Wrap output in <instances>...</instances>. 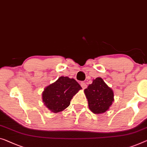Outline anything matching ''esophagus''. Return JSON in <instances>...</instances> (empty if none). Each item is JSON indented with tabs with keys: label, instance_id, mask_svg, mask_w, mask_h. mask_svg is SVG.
Segmentation results:
<instances>
[{
	"label": "esophagus",
	"instance_id": "obj_1",
	"mask_svg": "<svg viewBox=\"0 0 147 147\" xmlns=\"http://www.w3.org/2000/svg\"><path fill=\"white\" fill-rule=\"evenodd\" d=\"M80 86H82V88L83 89H85V88H87V85H86V84L85 82H80Z\"/></svg>",
	"mask_w": 147,
	"mask_h": 147
}]
</instances>
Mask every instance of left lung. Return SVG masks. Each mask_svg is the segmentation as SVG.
Masks as SVG:
<instances>
[{
	"instance_id": "left-lung-1",
	"label": "left lung",
	"mask_w": 147,
	"mask_h": 147,
	"mask_svg": "<svg viewBox=\"0 0 147 147\" xmlns=\"http://www.w3.org/2000/svg\"><path fill=\"white\" fill-rule=\"evenodd\" d=\"M84 92L89 109L96 114L106 112L114 100L113 90L100 77L93 80L92 83Z\"/></svg>"
}]
</instances>
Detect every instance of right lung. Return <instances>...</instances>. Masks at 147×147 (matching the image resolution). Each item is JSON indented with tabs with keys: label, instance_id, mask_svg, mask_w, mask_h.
Returning <instances> with one entry per match:
<instances>
[{
	"label": "right lung",
	"instance_id": "add662e5",
	"mask_svg": "<svg viewBox=\"0 0 147 147\" xmlns=\"http://www.w3.org/2000/svg\"><path fill=\"white\" fill-rule=\"evenodd\" d=\"M80 89V85L74 78L61 76L44 89L43 102L52 112H60L69 106L72 98Z\"/></svg>",
	"mask_w": 147,
	"mask_h": 147
}]
</instances>
